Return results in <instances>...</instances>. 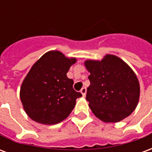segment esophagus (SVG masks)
<instances>
[{
    "instance_id": "esophagus-1",
    "label": "esophagus",
    "mask_w": 152,
    "mask_h": 152,
    "mask_svg": "<svg viewBox=\"0 0 152 152\" xmlns=\"http://www.w3.org/2000/svg\"><path fill=\"white\" fill-rule=\"evenodd\" d=\"M86 91H87V89H86V87H83L82 89H81V90H80V93L82 94L83 97H85V96H86Z\"/></svg>"
}]
</instances>
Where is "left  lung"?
<instances>
[{
  "mask_svg": "<svg viewBox=\"0 0 152 152\" xmlns=\"http://www.w3.org/2000/svg\"><path fill=\"white\" fill-rule=\"evenodd\" d=\"M84 63L90 73L86 100L96 117L116 123L132 114L138 103L140 85L130 66L113 54Z\"/></svg>",
  "mask_w": 152,
  "mask_h": 152,
  "instance_id": "1",
  "label": "left lung"
}]
</instances>
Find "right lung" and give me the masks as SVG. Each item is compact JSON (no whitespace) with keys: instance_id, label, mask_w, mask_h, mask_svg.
Returning a JSON list of instances; mask_svg holds the SVG:
<instances>
[{"instance_id":"right-lung-1","label":"right lung","mask_w":152,"mask_h":152,"mask_svg":"<svg viewBox=\"0 0 152 152\" xmlns=\"http://www.w3.org/2000/svg\"><path fill=\"white\" fill-rule=\"evenodd\" d=\"M76 58L51 50L33 64L22 83L20 99L32 121L55 124L65 120L82 94L73 89V80L66 76Z\"/></svg>"}]
</instances>
